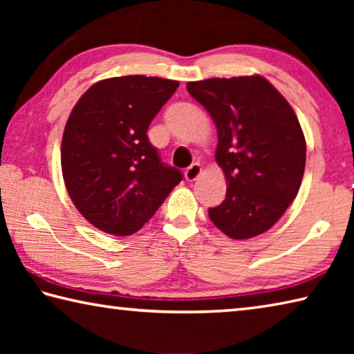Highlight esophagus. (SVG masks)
<instances>
[{
  "label": "esophagus",
  "instance_id": "obj_1",
  "mask_svg": "<svg viewBox=\"0 0 354 354\" xmlns=\"http://www.w3.org/2000/svg\"><path fill=\"white\" fill-rule=\"evenodd\" d=\"M184 175H185V179H187V181H195V179L201 175L200 164H192L189 169L185 170Z\"/></svg>",
  "mask_w": 354,
  "mask_h": 354
}]
</instances>
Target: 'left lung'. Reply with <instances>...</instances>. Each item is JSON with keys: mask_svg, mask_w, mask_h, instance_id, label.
<instances>
[{"mask_svg": "<svg viewBox=\"0 0 354 354\" xmlns=\"http://www.w3.org/2000/svg\"><path fill=\"white\" fill-rule=\"evenodd\" d=\"M187 91L217 127L215 160L226 198L209 209L227 237L259 236L277 223L301 184L306 140L287 100L259 75L189 82Z\"/></svg>", "mask_w": 354, "mask_h": 354, "instance_id": "1", "label": "left lung"}]
</instances>
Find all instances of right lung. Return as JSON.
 <instances>
[{
	"label": "right lung",
	"instance_id": "1",
	"mask_svg": "<svg viewBox=\"0 0 354 354\" xmlns=\"http://www.w3.org/2000/svg\"><path fill=\"white\" fill-rule=\"evenodd\" d=\"M164 77L103 80L77 100L65 124V187L82 217L113 236H131L153 217L183 173L160 162L147 131L178 88Z\"/></svg>",
	"mask_w": 354,
	"mask_h": 354
}]
</instances>
